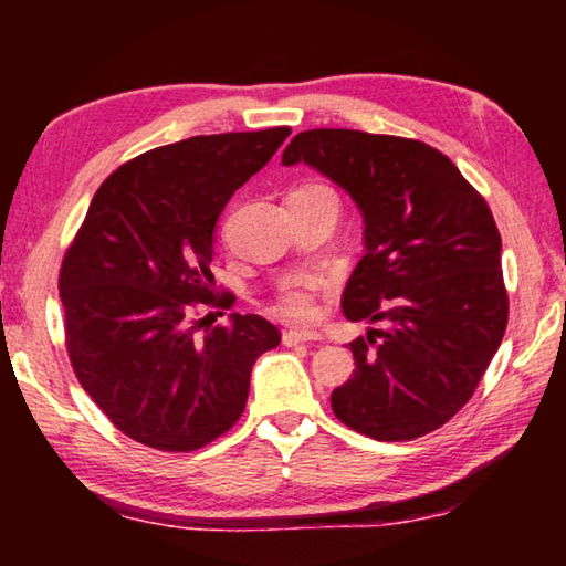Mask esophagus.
<instances>
[{
  "label": "esophagus",
  "mask_w": 566,
  "mask_h": 566,
  "mask_svg": "<svg viewBox=\"0 0 566 566\" xmlns=\"http://www.w3.org/2000/svg\"><path fill=\"white\" fill-rule=\"evenodd\" d=\"M282 339L286 347H292V344H302V342H317V339H322V334L312 332V329H284Z\"/></svg>",
  "instance_id": "34e87169"
}]
</instances>
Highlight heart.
I'll use <instances>...</instances> for the list:
<instances>
[{
	"label": "heart",
	"mask_w": 566,
	"mask_h": 566,
	"mask_svg": "<svg viewBox=\"0 0 566 566\" xmlns=\"http://www.w3.org/2000/svg\"><path fill=\"white\" fill-rule=\"evenodd\" d=\"M296 191H302V195H332V189L322 185H304ZM324 286H327V280L319 274L286 276L272 296L274 312L290 322H312L317 317V296Z\"/></svg>",
	"instance_id": "b5f03b06"
}]
</instances>
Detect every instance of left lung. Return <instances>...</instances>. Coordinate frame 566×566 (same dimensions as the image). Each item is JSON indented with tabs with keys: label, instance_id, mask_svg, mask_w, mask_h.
Returning <instances> with one entry per match:
<instances>
[{
	"label": "left lung",
	"instance_id": "1",
	"mask_svg": "<svg viewBox=\"0 0 566 566\" xmlns=\"http://www.w3.org/2000/svg\"><path fill=\"white\" fill-rule=\"evenodd\" d=\"M282 161L319 169L364 217L367 254L342 310L385 327L349 344L357 369L332 391L334 415L377 442L434 432L472 399L510 319L490 205L452 159L419 139L306 129Z\"/></svg>",
	"mask_w": 566,
	"mask_h": 566
}]
</instances>
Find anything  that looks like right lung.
I'll list each match as a JSON object with an SVG mask.
<instances>
[{
    "mask_svg": "<svg viewBox=\"0 0 566 566\" xmlns=\"http://www.w3.org/2000/svg\"><path fill=\"white\" fill-rule=\"evenodd\" d=\"M290 127L189 137L124 161L102 181L60 270L64 344L84 391L134 442L195 452L242 417L256 357L282 342L260 314L227 324L214 224ZM224 314V312H222Z\"/></svg>",
    "mask_w": 566,
    "mask_h": 566,
    "instance_id": "1",
    "label": "right lung"
}]
</instances>
